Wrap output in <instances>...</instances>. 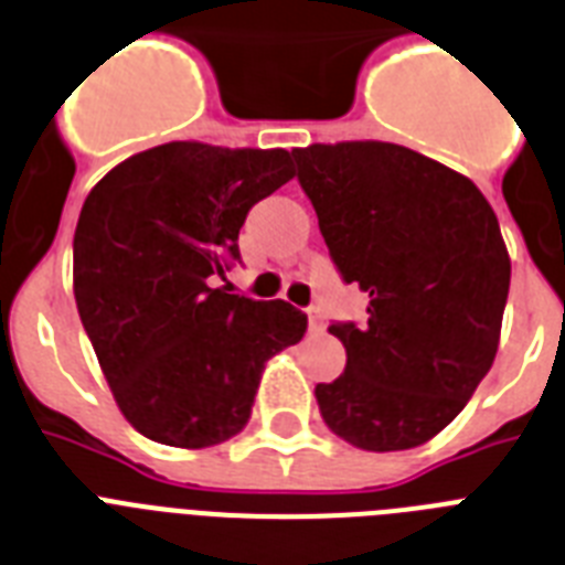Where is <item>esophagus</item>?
Instances as JSON below:
<instances>
[{
	"label": "esophagus",
	"instance_id": "esophagus-1",
	"mask_svg": "<svg viewBox=\"0 0 565 565\" xmlns=\"http://www.w3.org/2000/svg\"><path fill=\"white\" fill-rule=\"evenodd\" d=\"M307 328L310 330H324V316L319 307H307Z\"/></svg>",
	"mask_w": 565,
	"mask_h": 565
}]
</instances>
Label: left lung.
Listing matches in <instances>:
<instances>
[{"mask_svg":"<svg viewBox=\"0 0 565 565\" xmlns=\"http://www.w3.org/2000/svg\"><path fill=\"white\" fill-rule=\"evenodd\" d=\"M330 260L369 296L333 322L345 371L316 386L324 424L371 452L429 441L493 365L511 287L499 220L447 164L388 141L292 150Z\"/></svg>","mask_w":565,"mask_h":565,"instance_id":"left-lung-1","label":"left lung"}]
</instances>
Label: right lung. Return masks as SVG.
I'll return each mask as SVG.
<instances>
[{"mask_svg": "<svg viewBox=\"0 0 565 565\" xmlns=\"http://www.w3.org/2000/svg\"><path fill=\"white\" fill-rule=\"evenodd\" d=\"M287 150L171 141L116 164L75 228V301L124 417L200 449L249 420L269 356L305 337L287 301L211 287L241 260L249 209L290 182Z\"/></svg>", "mask_w": 565, "mask_h": 565, "instance_id": "add662e5", "label": "right lung"}]
</instances>
